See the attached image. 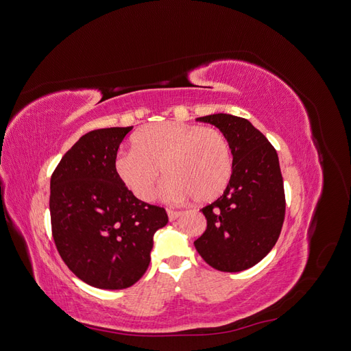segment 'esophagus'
I'll list each match as a JSON object with an SVG mask.
<instances>
[{"label": "esophagus", "mask_w": 351, "mask_h": 351, "mask_svg": "<svg viewBox=\"0 0 351 351\" xmlns=\"http://www.w3.org/2000/svg\"><path fill=\"white\" fill-rule=\"evenodd\" d=\"M167 214H168V219L169 221H176L180 215H182V212L174 210V209H167Z\"/></svg>", "instance_id": "esophagus-1"}]
</instances>
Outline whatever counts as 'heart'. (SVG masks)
<instances>
[{"instance_id":"b5f03b06","label":"heart","mask_w":351,"mask_h":351,"mask_svg":"<svg viewBox=\"0 0 351 351\" xmlns=\"http://www.w3.org/2000/svg\"><path fill=\"white\" fill-rule=\"evenodd\" d=\"M132 151L115 158L121 183L143 202L151 200L159 176H167L161 197H193L199 204L218 199L228 187L234 159L227 136L214 127L164 121L147 124L132 136Z\"/></svg>"}]
</instances>
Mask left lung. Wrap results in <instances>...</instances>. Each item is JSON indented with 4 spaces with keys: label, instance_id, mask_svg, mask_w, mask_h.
<instances>
[{
    "label": "left lung",
    "instance_id": "1",
    "mask_svg": "<svg viewBox=\"0 0 351 351\" xmlns=\"http://www.w3.org/2000/svg\"><path fill=\"white\" fill-rule=\"evenodd\" d=\"M196 120L214 124L227 136L234 169L224 195L202 208L206 230L195 247L212 268L240 272L261 262L280 237L285 195L278 155L241 117L212 114Z\"/></svg>",
    "mask_w": 351,
    "mask_h": 351
}]
</instances>
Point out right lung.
Here are the masks:
<instances>
[{"instance_id": "right-lung-1", "label": "right lung", "mask_w": 351, "mask_h": 351, "mask_svg": "<svg viewBox=\"0 0 351 351\" xmlns=\"http://www.w3.org/2000/svg\"><path fill=\"white\" fill-rule=\"evenodd\" d=\"M133 127L89 132L51 176L52 237L69 269L97 289L121 290L139 281L151 262L164 208L137 199L115 173L120 143Z\"/></svg>"}]
</instances>
